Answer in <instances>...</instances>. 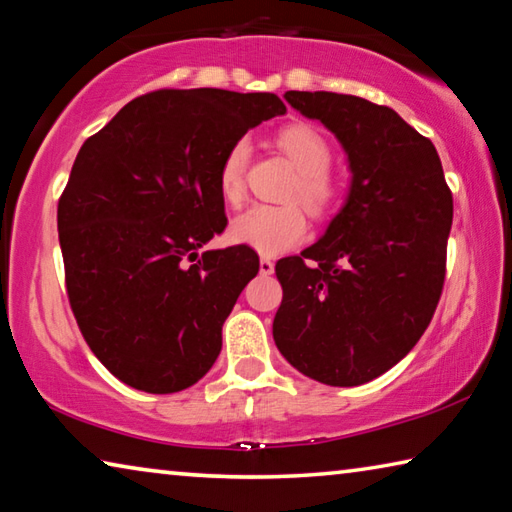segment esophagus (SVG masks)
Returning a JSON list of instances; mask_svg holds the SVG:
<instances>
[{"label":"esophagus","instance_id":"1","mask_svg":"<svg viewBox=\"0 0 512 512\" xmlns=\"http://www.w3.org/2000/svg\"><path fill=\"white\" fill-rule=\"evenodd\" d=\"M273 271H275V264L271 262V259H268V257L259 259V273H262V275H271Z\"/></svg>","mask_w":512,"mask_h":512}]
</instances>
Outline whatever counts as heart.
<instances>
[{
    "mask_svg": "<svg viewBox=\"0 0 512 512\" xmlns=\"http://www.w3.org/2000/svg\"><path fill=\"white\" fill-rule=\"evenodd\" d=\"M277 144L300 169L291 198L305 203L311 212L323 214L334 203L336 187L329 178L332 149L316 128L291 124L277 133ZM250 158L248 140H239L225 153L219 169V194L228 205H239L246 196V167ZM239 246L259 255H282L307 237V216L298 205H253L237 214L228 230Z\"/></svg>",
    "mask_w": 512,
    "mask_h": 512,
    "instance_id": "b5f03b06",
    "label": "heart"
}]
</instances>
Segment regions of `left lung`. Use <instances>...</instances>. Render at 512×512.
Wrapping results in <instances>:
<instances>
[{
    "mask_svg": "<svg viewBox=\"0 0 512 512\" xmlns=\"http://www.w3.org/2000/svg\"><path fill=\"white\" fill-rule=\"evenodd\" d=\"M284 99L336 135L352 180L325 235L275 264L282 305L273 339L302 375L359 386L402 361L431 323L452 192L436 146L393 108L336 92L291 90Z\"/></svg>",
    "mask_w": 512,
    "mask_h": 512,
    "instance_id": "obj_1",
    "label": "left lung"
}]
</instances>
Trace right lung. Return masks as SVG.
I'll return each mask as SVG.
<instances>
[{"instance_id":"right-lung-1","label":"right lung","mask_w":512,"mask_h":512,"mask_svg":"<svg viewBox=\"0 0 512 512\" xmlns=\"http://www.w3.org/2000/svg\"><path fill=\"white\" fill-rule=\"evenodd\" d=\"M271 92L158 90L126 103L76 155L58 201L69 305L90 350L144 393L194 386L259 271L225 228L219 169L250 128L284 115Z\"/></svg>"}]
</instances>
